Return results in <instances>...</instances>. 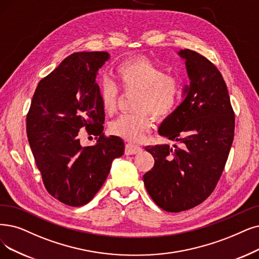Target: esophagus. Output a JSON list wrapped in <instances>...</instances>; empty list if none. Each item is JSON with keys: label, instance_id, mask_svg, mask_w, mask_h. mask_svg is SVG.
<instances>
[{"label": "esophagus", "instance_id": "1", "mask_svg": "<svg viewBox=\"0 0 259 259\" xmlns=\"http://www.w3.org/2000/svg\"><path fill=\"white\" fill-rule=\"evenodd\" d=\"M141 152V148L137 144L134 143H126L125 144V154L126 155H134V154H138Z\"/></svg>", "mask_w": 259, "mask_h": 259}]
</instances>
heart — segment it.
Returning <instances> with one entry per match:
<instances>
[{
    "instance_id": "b5f03b06",
    "label": "heart",
    "mask_w": 259,
    "mask_h": 259,
    "mask_svg": "<svg viewBox=\"0 0 259 259\" xmlns=\"http://www.w3.org/2000/svg\"><path fill=\"white\" fill-rule=\"evenodd\" d=\"M115 76L125 94H137L134 113L122 115L108 124L110 134L130 141H138L151 130L153 119L169 118L177 110L182 96L179 77L165 74L162 67L148 58H135L120 64ZM99 98L103 110H116L118 90L108 79L100 82Z\"/></svg>"
}]
</instances>
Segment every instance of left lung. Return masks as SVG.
I'll use <instances>...</instances> for the list:
<instances>
[{"mask_svg": "<svg viewBox=\"0 0 259 259\" xmlns=\"http://www.w3.org/2000/svg\"><path fill=\"white\" fill-rule=\"evenodd\" d=\"M179 55L185 59L190 84L184 89V101L163 120L158 133L182 147H147L155 163L143 175L152 200L170 212L193 208L211 194L229 157L235 131V113L218 68L188 49Z\"/></svg>", "mask_w": 259, "mask_h": 259, "instance_id": "obj_1", "label": "left lung"}]
</instances>
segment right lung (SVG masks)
Instances as JSON below:
<instances>
[{"label":"right lung","instance_id":"1","mask_svg":"<svg viewBox=\"0 0 259 259\" xmlns=\"http://www.w3.org/2000/svg\"><path fill=\"white\" fill-rule=\"evenodd\" d=\"M107 52H78L39 81L26 116L30 149L45 187L55 199L78 207L90 202L106 181L111 162L124 153L120 137L103 134L105 113L96 82ZM80 128L99 136L81 147Z\"/></svg>","mask_w":259,"mask_h":259}]
</instances>
